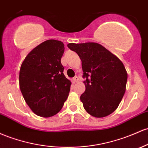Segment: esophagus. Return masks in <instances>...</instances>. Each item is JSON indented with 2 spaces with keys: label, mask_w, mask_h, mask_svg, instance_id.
<instances>
[{
  "label": "esophagus",
  "mask_w": 148,
  "mask_h": 148,
  "mask_svg": "<svg viewBox=\"0 0 148 148\" xmlns=\"http://www.w3.org/2000/svg\"><path fill=\"white\" fill-rule=\"evenodd\" d=\"M79 78H78L77 76H76V77H74V78H73L72 79V82H74V83H76V82H79Z\"/></svg>",
  "instance_id": "obj_1"
}]
</instances>
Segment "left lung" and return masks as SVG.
<instances>
[{"instance_id":"1","label":"left lung","mask_w":148,"mask_h":148,"mask_svg":"<svg viewBox=\"0 0 148 148\" xmlns=\"http://www.w3.org/2000/svg\"><path fill=\"white\" fill-rule=\"evenodd\" d=\"M82 62L86 90L80 99L88 113L105 117L116 110L126 90L127 72L119 58L97 43H69Z\"/></svg>"}]
</instances>
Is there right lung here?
I'll list each match as a JSON object with an SVG mask.
<instances>
[{
    "label": "right lung",
    "instance_id": "add662e5",
    "mask_svg": "<svg viewBox=\"0 0 148 148\" xmlns=\"http://www.w3.org/2000/svg\"><path fill=\"white\" fill-rule=\"evenodd\" d=\"M64 44L48 40L27 55L19 71V87L26 103L36 114L50 117L62 108L71 83L63 74Z\"/></svg>",
    "mask_w": 148,
    "mask_h": 148
}]
</instances>
